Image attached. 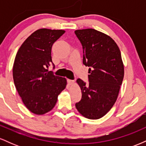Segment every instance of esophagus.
<instances>
[{"instance_id": "34e87169", "label": "esophagus", "mask_w": 146, "mask_h": 146, "mask_svg": "<svg viewBox=\"0 0 146 146\" xmlns=\"http://www.w3.org/2000/svg\"><path fill=\"white\" fill-rule=\"evenodd\" d=\"M67 83L69 85H72V84H73L75 83V81H74V80H69V79H68V80H67Z\"/></svg>"}]
</instances>
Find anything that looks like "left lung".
I'll return each instance as SVG.
<instances>
[{"label":"left lung","instance_id":"1","mask_svg":"<svg viewBox=\"0 0 146 146\" xmlns=\"http://www.w3.org/2000/svg\"><path fill=\"white\" fill-rule=\"evenodd\" d=\"M75 33L83 48V64L88 66V84L77 83L82 99L75 104L86 118L98 119L108 113L116 102L124 75L121 52L115 41L93 29H80Z\"/></svg>","mask_w":146,"mask_h":146}]
</instances>
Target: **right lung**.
Wrapping results in <instances>:
<instances>
[{
	"instance_id": "1",
	"label": "right lung",
	"mask_w": 146,
	"mask_h": 146,
	"mask_svg": "<svg viewBox=\"0 0 146 146\" xmlns=\"http://www.w3.org/2000/svg\"><path fill=\"white\" fill-rule=\"evenodd\" d=\"M65 31L40 29L25 40L17 52L13 66L15 86L31 113L43 115L53 109L66 88V80L47 68L52 63L51 48Z\"/></svg>"
}]
</instances>
